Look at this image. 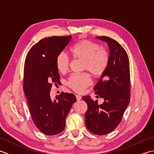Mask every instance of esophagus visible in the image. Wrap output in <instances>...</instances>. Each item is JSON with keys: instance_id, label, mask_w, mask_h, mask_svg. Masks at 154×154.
<instances>
[{"instance_id": "34e87169", "label": "esophagus", "mask_w": 154, "mask_h": 154, "mask_svg": "<svg viewBox=\"0 0 154 154\" xmlns=\"http://www.w3.org/2000/svg\"><path fill=\"white\" fill-rule=\"evenodd\" d=\"M75 97H76V99L77 100H80L81 99V97L79 95H77H77H75Z\"/></svg>"}]
</instances>
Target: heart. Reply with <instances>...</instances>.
<instances>
[{"label":"heart","instance_id":"heart-1","mask_svg":"<svg viewBox=\"0 0 154 154\" xmlns=\"http://www.w3.org/2000/svg\"><path fill=\"white\" fill-rule=\"evenodd\" d=\"M70 53L74 59L83 60V69L88 70L94 77H100L109 67V52L91 40H82L77 42L71 48ZM69 64V59L66 54L60 53L57 55L55 65L61 73H66ZM67 84L75 92L83 93L91 84V78L87 73H74L69 77Z\"/></svg>","mask_w":154,"mask_h":154}]
</instances>
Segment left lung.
Wrapping results in <instances>:
<instances>
[{"instance_id": "1", "label": "left lung", "mask_w": 154, "mask_h": 154, "mask_svg": "<svg viewBox=\"0 0 154 154\" xmlns=\"http://www.w3.org/2000/svg\"><path fill=\"white\" fill-rule=\"evenodd\" d=\"M107 43L110 62L104 73L94 87L97 97L104 99L98 104L90 96L83 97L88 109L85 125L91 132L105 135L119 126L130 100V74L129 59L126 50L119 42L107 36H97Z\"/></svg>"}]
</instances>
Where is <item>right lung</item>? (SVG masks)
Listing matches in <instances>:
<instances>
[{
    "instance_id": "add662e5",
    "label": "right lung",
    "mask_w": 154,
    "mask_h": 154,
    "mask_svg": "<svg viewBox=\"0 0 154 154\" xmlns=\"http://www.w3.org/2000/svg\"><path fill=\"white\" fill-rule=\"evenodd\" d=\"M71 35L43 38L28 52L24 68V92L32 119L38 129L48 136L65 129V119L72 104L73 94L61 92L51 100L52 84L60 82L55 65L57 55L69 43Z\"/></svg>"
}]
</instances>
